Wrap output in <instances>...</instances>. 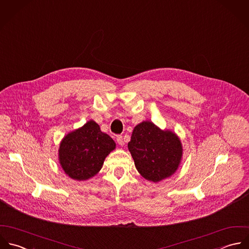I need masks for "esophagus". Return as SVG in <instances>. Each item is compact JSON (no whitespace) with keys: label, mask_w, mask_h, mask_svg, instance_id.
I'll return each instance as SVG.
<instances>
[{"label":"esophagus","mask_w":249,"mask_h":249,"mask_svg":"<svg viewBox=\"0 0 249 249\" xmlns=\"http://www.w3.org/2000/svg\"><path fill=\"white\" fill-rule=\"evenodd\" d=\"M117 142H118V144H119V145L124 146L125 141H124V138L122 135H118V136H117Z\"/></svg>","instance_id":"34e87169"}]
</instances>
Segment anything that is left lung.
Listing matches in <instances>:
<instances>
[{
	"instance_id": "8db88e82",
	"label": "left lung",
	"mask_w": 249,
	"mask_h": 249,
	"mask_svg": "<svg viewBox=\"0 0 249 249\" xmlns=\"http://www.w3.org/2000/svg\"><path fill=\"white\" fill-rule=\"evenodd\" d=\"M127 147L139 174L153 182L175 174L182 158L178 136L150 121H144L134 127Z\"/></svg>"
}]
</instances>
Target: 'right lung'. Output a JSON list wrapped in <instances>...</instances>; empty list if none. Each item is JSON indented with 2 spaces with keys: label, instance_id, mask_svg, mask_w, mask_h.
<instances>
[{
  "label": "right lung",
  "instance_id": "right-lung-1",
  "mask_svg": "<svg viewBox=\"0 0 249 249\" xmlns=\"http://www.w3.org/2000/svg\"><path fill=\"white\" fill-rule=\"evenodd\" d=\"M115 149V141L89 120L62 139L59 162L72 179L87 180L100 171L106 157Z\"/></svg>",
  "mask_w": 249,
  "mask_h": 249
}]
</instances>
